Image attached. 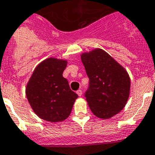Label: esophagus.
Instances as JSON below:
<instances>
[{
    "label": "esophagus",
    "mask_w": 155,
    "mask_h": 155,
    "mask_svg": "<svg viewBox=\"0 0 155 155\" xmlns=\"http://www.w3.org/2000/svg\"><path fill=\"white\" fill-rule=\"evenodd\" d=\"M76 93H77V95H79V96H81L82 95V91L80 90H78V91H76Z\"/></svg>",
    "instance_id": "esophagus-1"
}]
</instances>
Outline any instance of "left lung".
Returning a JSON list of instances; mask_svg holds the SVG:
<instances>
[{"label": "left lung", "mask_w": 155, "mask_h": 155, "mask_svg": "<svg viewBox=\"0 0 155 155\" xmlns=\"http://www.w3.org/2000/svg\"><path fill=\"white\" fill-rule=\"evenodd\" d=\"M89 78L85 97L91 110L100 119H110L125 107L130 95L127 71L103 49L81 55Z\"/></svg>", "instance_id": "8db88e82"}]
</instances>
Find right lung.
<instances>
[{
	"mask_svg": "<svg viewBox=\"0 0 155 155\" xmlns=\"http://www.w3.org/2000/svg\"><path fill=\"white\" fill-rule=\"evenodd\" d=\"M67 61L48 58L37 65L26 87V96L41 119L51 123L64 121L71 114L76 93L63 77Z\"/></svg>",
	"mask_w": 155,
	"mask_h": 155,
	"instance_id": "obj_1",
	"label": "right lung"
}]
</instances>
